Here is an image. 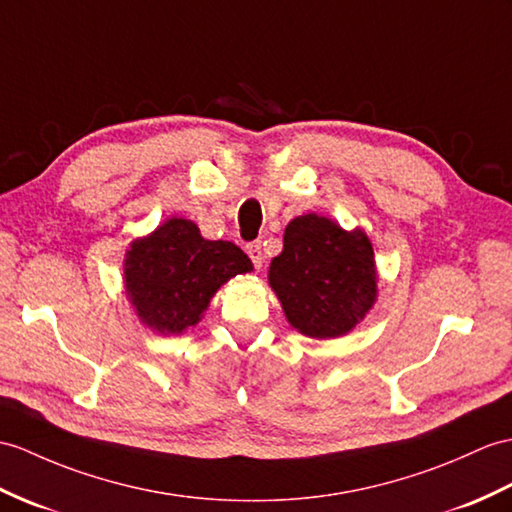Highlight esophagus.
Returning <instances> with one entry per match:
<instances>
[{"label": "esophagus", "instance_id": "obj_1", "mask_svg": "<svg viewBox=\"0 0 512 512\" xmlns=\"http://www.w3.org/2000/svg\"><path fill=\"white\" fill-rule=\"evenodd\" d=\"M246 253H248V257L253 259V264H255V268L259 270L261 266H264V248H261V242L257 240V242H251V244H246Z\"/></svg>", "mask_w": 512, "mask_h": 512}]
</instances>
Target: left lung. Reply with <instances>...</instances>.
<instances>
[{"label":"left lung","instance_id":"obj_1","mask_svg":"<svg viewBox=\"0 0 512 512\" xmlns=\"http://www.w3.org/2000/svg\"><path fill=\"white\" fill-rule=\"evenodd\" d=\"M377 264L364 229L305 213L288 222L268 285L288 323L316 340L347 336L377 301Z\"/></svg>","mask_w":512,"mask_h":512}]
</instances>
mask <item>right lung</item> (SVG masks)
<instances>
[{"label":"right lung","mask_w":512,"mask_h":512,"mask_svg":"<svg viewBox=\"0 0 512 512\" xmlns=\"http://www.w3.org/2000/svg\"><path fill=\"white\" fill-rule=\"evenodd\" d=\"M246 272L253 264L240 246L205 240L196 222L172 216L128 244L124 292L141 325L181 336L200 323L224 283Z\"/></svg>","instance_id":"obj_1"}]
</instances>
